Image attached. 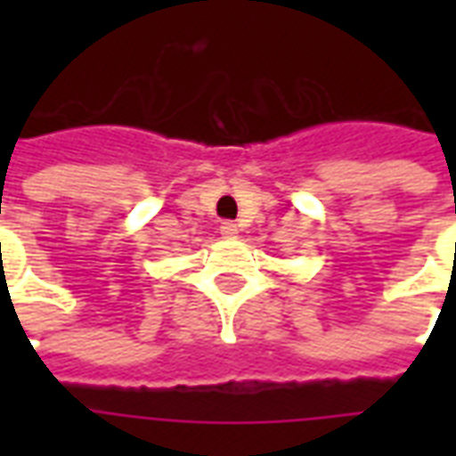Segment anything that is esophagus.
Instances as JSON below:
<instances>
[{
    "instance_id": "obj_1",
    "label": "esophagus",
    "mask_w": 456,
    "mask_h": 456,
    "mask_svg": "<svg viewBox=\"0 0 456 456\" xmlns=\"http://www.w3.org/2000/svg\"><path fill=\"white\" fill-rule=\"evenodd\" d=\"M219 234H222V237H234V234H237V224H232V222H222Z\"/></svg>"
}]
</instances>
